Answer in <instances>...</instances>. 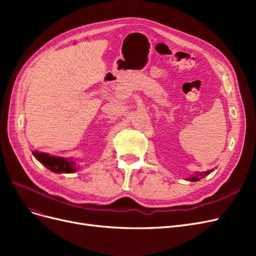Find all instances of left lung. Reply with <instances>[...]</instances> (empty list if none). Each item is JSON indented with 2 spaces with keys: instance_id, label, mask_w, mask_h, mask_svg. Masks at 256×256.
<instances>
[{
  "instance_id": "8db88e82",
  "label": "left lung",
  "mask_w": 256,
  "mask_h": 256,
  "mask_svg": "<svg viewBox=\"0 0 256 256\" xmlns=\"http://www.w3.org/2000/svg\"><path fill=\"white\" fill-rule=\"evenodd\" d=\"M209 173H212V170H209V171H205V172H202V173H196V175H194V176H192L191 178H190V180L191 182H198V180H200V178H203V177H205V176H207Z\"/></svg>"
}]
</instances>
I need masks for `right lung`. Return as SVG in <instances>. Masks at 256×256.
<instances>
[{
  "label": "right lung",
  "instance_id": "right-lung-1",
  "mask_svg": "<svg viewBox=\"0 0 256 256\" xmlns=\"http://www.w3.org/2000/svg\"><path fill=\"white\" fill-rule=\"evenodd\" d=\"M35 158L42 164L56 173H72L76 171L74 162L72 159H64L58 157H52L47 154H40L32 152Z\"/></svg>",
  "mask_w": 256,
  "mask_h": 256
}]
</instances>
